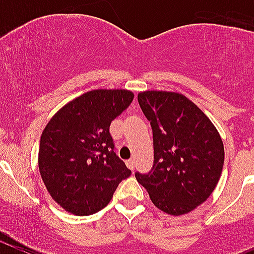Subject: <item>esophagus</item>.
Instances as JSON below:
<instances>
[{
  "mask_svg": "<svg viewBox=\"0 0 254 254\" xmlns=\"http://www.w3.org/2000/svg\"><path fill=\"white\" fill-rule=\"evenodd\" d=\"M127 166L129 167L130 170H134V167H135V162H134V159H127Z\"/></svg>",
  "mask_w": 254,
  "mask_h": 254,
  "instance_id": "34e87169",
  "label": "esophagus"
}]
</instances>
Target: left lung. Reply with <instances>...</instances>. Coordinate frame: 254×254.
Instances as JSON below:
<instances>
[{
  "mask_svg": "<svg viewBox=\"0 0 254 254\" xmlns=\"http://www.w3.org/2000/svg\"><path fill=\"white\" fill-rule=\"evenodd\" d=\"M138 102L153 130L154 164L136 172L153 204L170 215H184L207 200L219 182L224 145L216 127L186 96L144 91Z\"/></svg>",
  "mask_w": 254,
  "mask_h": 254,
  "instance_id": "obj_1",
  "label": "left lung"
}]
</instances>
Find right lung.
<instances>
[{
    "mask_svg": "<svg viewBox=\"0 0 254 254\" xmlns=\"http://www.w3.org/2000/svg\"><path fill=\"white\" fill-rule=\"evenodd\" d=\"M134 99L127 90H93L50 119L39 147V171L57 204L74 215L104 209L131 171L114 152L110 124Z\"/></svg>",
    "mask_w": 254,
    "mask_h": 254,
    "instance_id": "add662e5",
    "label": "right lung"
}]
</instances>
